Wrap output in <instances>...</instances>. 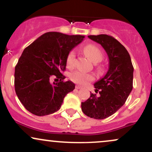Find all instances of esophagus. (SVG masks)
Listing matches in <instances>:
<instances>
[{
    "label": "esophagus",
    "instance_id": "1",
    "mask_svg": "<svg viewBox=\"0 0 152 152\" xmlns=\"http://www.w3.org/2000/svg\"><path fill=\"white\" fill-rule=\"evenodd\" d=\"M76 89H81V88H82V87L81 86H79V85H76Z\"/></svg>",
    "mask_w": 152,
    "mask_h": 152
}]
</instances>
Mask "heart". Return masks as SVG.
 Segmentation results:
<instances>
[{"label":"heart","instance_id":"1","mask_svg":"<svg viewBox=\"0 0 152 152\" xmlns=\"http://www.w3.org/2000/svg\"><path fill=\"white\" fill-rule=\"evenodd\" d=\"M83 51L86 54L90 61L94 64L100 62L103 58V53L97 46L93 44H88L83 48ZM76 60V53L74 51L71 50L68 54L66 57V66L69 68L73 67ZM70 78L72 81L81 85H85L89 81L94 79V76L88 73L82 72L80 71H76L70 74Z\"/></svg>","mask_w":152,"mask_h":152}]
</instances>
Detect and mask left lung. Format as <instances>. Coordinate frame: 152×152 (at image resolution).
<instances>
[{
	"mask_svg": "<svg viewBox=\"0 0 152 152\" xmlns=\"http://www.w3.org/2000/svg\"><path fill=\"white\" fill-rule=\"evenodd\" d=\"M101 44L109 57L105 76L94 83L95 92L81 103L83 114L96 119H104L116 113L126 102L133 88L134 67L129 53L116 38L106 34L88 36Z\"/></svg>",
	"mask_w": 152,
	"mask_h": 152,
	"instance_id": "8db88e82",
	"label": "left lung"
}]
</instances>
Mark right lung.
<instances>
[{
	"instance_id": "obj_1",
	"label": "right lung",
	"mask_w": 152,
	"mask_h": 152,
	"mask_svg": "<svg viewBox=\"0 0 152 152\" xmlns=\"http://www.w3.org/2000/svg\"><path fill=\"white\" fill-rule=\"evenodd\" d=\"M84 36L48 32L26 47L15 67V91L26 110L36 116L60 109L64 97L74 91L72 81H64L66 57ZM59 80L51 83V78Z\"/></svg>"
}]
</instances>
